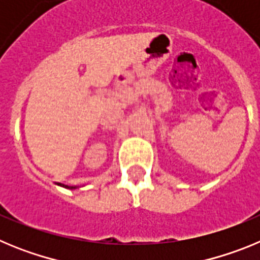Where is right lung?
<instances>
[{
	"label": "right lung",
	"instance_id": "right-lung-1",
	"mask_svg": "<svg viewBox=\"0 0 260 260\" xmlns=\"http://www.w3.org/2000/svg\"><path fill=\"white\" fill-rule=\"evenodd\" d=\"M58 185H61V186H63V187H68V189H75L74 186H68V185H62V183H58Z\"/></svg>",
	"mask_w": 260,
	"mask_h": 260
}]
</instances>
